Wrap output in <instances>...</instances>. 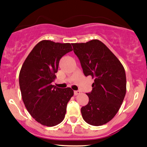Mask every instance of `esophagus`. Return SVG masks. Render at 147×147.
<instances>
[{
    "instance_id": "esophagus-1",
    "label": "esophagus",
    "mask_w": 147,
    "mask_h": 147,
    "mask_svg": "<svg viewBox=\"0 0 147 147\" xmlns=\"http://www.w3.org/2000/svg\"><path fill=\"white\" fill-rule=\"evenodd\" d=\"M80 93H81V92H80V91H79V90L75 91V92H74V94H75V96L79 95V94H80Z\"/></svg>"
}]
</instances>
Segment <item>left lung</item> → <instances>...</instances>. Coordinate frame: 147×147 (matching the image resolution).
I'll return each mask as SVG.
<instances>
[{"mask_svg": "<svg viewBox=\"0 0 147 147\" xmlns=\"http://www.w3.org/2000/svg\"><path fill=\"white\" fill-rule=\"evenodd\" d=\"M85 76L94 79L92 91L87 93L88 104L81 109L84 121L103 125L114 118L126 94V75L123 65L101 41L72 44Z\"/></svg>", "mask_w": 147, "mask_h": 147, "instance_id": "1", "label": "left lung"}]
</instances>
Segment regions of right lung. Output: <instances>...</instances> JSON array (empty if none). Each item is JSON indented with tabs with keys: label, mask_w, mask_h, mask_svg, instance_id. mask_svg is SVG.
I'll return each mask as SVG.
<instances>
[{
	"label": "right lung",
	"mask_w": 147,
	"mask_h": 147,
	"mask_svg": "<svg viewBox=\"0 0 147 147\" xmlns=\"http://www.w3.org/2000/svg\"><path fill=\"white\" fill-rule=\"evenodd\" d=\"M72 51L69 43L43 40L34 47L22 66L19 84L23 102L30 115L43 125H57L65 118L74 92L51 83L56 78L61 58Z\"/></svg>",
	"instance_id": "obj_1"
}]
</instances>
